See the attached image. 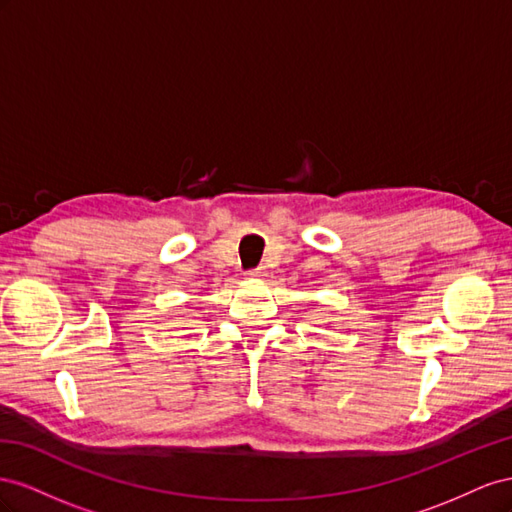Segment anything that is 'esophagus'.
Instances as JSON below:
<instances>
[{"mask_svg": "<svg viewBox=\"0 0 512 512\" xmlns=\"http://www.w3.org/2000/svg\"><path fill=\"white\" fill-rule=\"evenodd\" d=\"M246 276H251V279H264V276H268V270L264 266H259L255 270H248Z\"/></svg>", "mask_w": 512, "mask_h": 512, "instance_id": "obj_1", "label": "esophagus"}]
</instances>
